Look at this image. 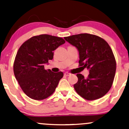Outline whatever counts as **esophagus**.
Masks as SVG:
<instances>
[{
    "instance_id": "esophagus-1",
    "label": "esophagus",
    "mask_w": 129,
    "mask_h": 129,
    "mask_svg": "<svg viewBox=\"0 0 129 129\" xmlns=\"http://www.w3.org/2000/svg\"><path fill=\"white\" fill-rule=\"evenodd\" d=\"M64 76H70V75H71V73L66 72V73H64Z\"/></svg>"
}]
</instances>
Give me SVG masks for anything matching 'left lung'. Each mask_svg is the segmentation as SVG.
<instances>
[{"label": "left lung", "instance_id": "8db88e82", "mask_svg": "<svg viewBox=\"0 0 129 129\" xmlns=\"http://www.w3.org/2000/svg\"><path fill=\"white\" fill-rule=\"evenodd\" d=\"M64 38L79 51L80 66L89 70L86 78L80 73L76 75L78 81L74 85L75 91L87 100L103 97L111 88L116 70V60L110 46L103 38L89 34Z\"/></svg>", "mask_w": 129, "mask_h": 129}]
</instances>
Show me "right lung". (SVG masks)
<instances>
[{
  "label": "right lung",
  "instance_id": "1",
  "mask_svg": "<svg viewBox=\"0 0 129 129\" xmlns=\"http://www.w3.org/2000/svg\"><path fill=\"white\" fill-rule=\"evenodd\" d=\"M64 43L60 37L42 34L33 37L20 47L13 72L22 91L29 98L42 100L54 92L63 73L44 69V64L53 59V51Z\"/></svg>",
  "mask_w": 129,
  "mask_h": 129
}]
</instances>
